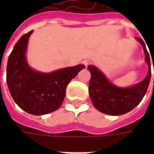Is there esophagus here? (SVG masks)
Returning <instances> with one entry per match:
<instances>
[{
    "instance_id": "1",
    "label": "esophagus",
    "mask_w": 154,
    "mask_h": 154,
    "mask_svg": "<svg viewBox=\"0 0 154 154\" xmlns=\"http://www.w3.org/2000/svg\"><path fill=\"white\" fill-rule=\"evenodd\" d=\"M83 64H84V65L86 67L87 65H89V64H90V61H89V60H84V61H83Z\"/></svg>"
}]
</instances>
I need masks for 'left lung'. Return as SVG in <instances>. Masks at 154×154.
<instances>
[{"label": "left lung", "mask_w": 154, "mask_h": 154, "mask_svg": "<svg viewBox=\"0 0 154 154\" xmlns=\"http://www.w3.org/2000/svg\"><path fill=\"white\" fill-rule=\"evenodd\" d=\"M136 40L143 47L145 61L148 66L146 76L139 83L128 87L117 86L112 84L97 67L93 65L87 67L91 73L89 96L94 107L102 113L109 116L126 114L136 107L145 96L151 79L150 56L143 40L139 38H136Z\"/></svg>", "instance_id": "left-lung-1"}]
</instances>
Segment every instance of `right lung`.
Segmentation results:
<instances>
[{"label": "right lung", "mask_w": 154, "mask_h": 154, "mask_svg": "<svg viewBox=\"0 0 154 154\" xmlns=\"http://www.w3.org/2000/svg\"><path fill=\"white\" fill-rule=\"evenodd\" d=\"M33 31L25 34L14 45L7 66V83L14 102L32 115L49 114L60 108L66 87L84 65L44 73L31 68L26 59L28 40Z\"/></svg>", "instance_id": "obj_1"}]
</instances>
